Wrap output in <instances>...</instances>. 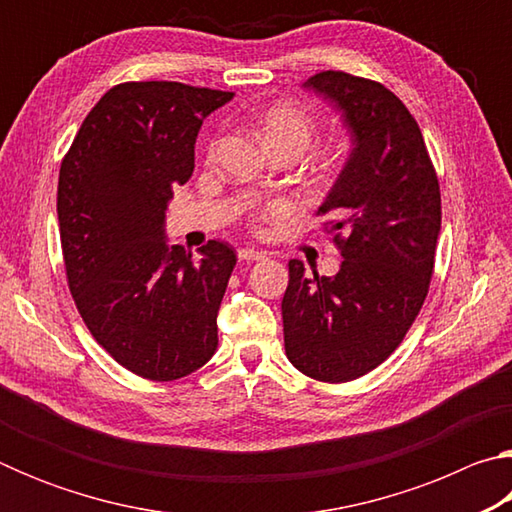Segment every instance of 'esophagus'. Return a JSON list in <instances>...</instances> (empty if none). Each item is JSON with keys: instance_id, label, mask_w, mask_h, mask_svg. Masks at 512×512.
Wrapping results in <instances>:
<instances>
[{"instance_id": "obj_1", "label": "esophagus", "mask_w": 512, "mask_h": 512, "mask_svg": "<svg viewBox=\"0 0 512 512\" xmlns=\"http://www.w3.org/2000/svg\"><path fill=\"white\" fill-rule=\"evenodd\" d=\"M266 253L262 250H255V248H241L239 250V259L241 262H259V259H264Z\"/></svg>"}]
</instances>
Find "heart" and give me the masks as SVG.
I'll list each match as a JSON object with an SVG mask.
<instances>
[{
    "instance_id": "b5f03b06",
    "label": "heart",
    "mask_w": 512,
    "mask_h": 512,
    "mask_svg": "<svg viewBox=\"0 0 512 512\" xmlns=\"http://www.w3.org/2000/svg\"><path fill=\"white\" fill-rule=\"evenodd\" d=\"M259 135L264 137L268 149H277V146H296V149L305 151L311 137H314V119L307 110H302L296 103L280 101L268 106L262 115H259ZM210 155L216 151V142L210 144Z\"/></svg>"
}]
</instances>
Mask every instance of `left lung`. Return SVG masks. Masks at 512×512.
Here are the masks:
<instances>
[{
    "label": "left lung",
    "mask_w": 512,
    "mask_h": 512,
    "mask_svg": "<svg viewBox=\"0 0 512 512\" xmlns=\"http://www.w3.org/2000/svg\"><path fill=\"white\" fill-rule=\"evenodd\" d=\"M305 88L341 112L352 151L318 214L341 250L334 277L289 262L284 350L302 375L343 384L391 357L420 314L440 235V187L418 121L391 90L345 72Z\"/></svg>",
    "instance_id": "8db88e82"
}]
</instances>
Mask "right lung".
Returning <instances> with one entry per match:
<instances>
[{
  "instance_id": "right-lung-1",
  "label": "right lung",
  "mask_w": 512,
  "mask_h": 512,
  "mask_svg": "<svg viewBox=\"0 0 512 512\" xmlns=\"http://www.w3.org/2000/svg\"><path fill=\"white\" fill-rule=\"evenodd\" d=\"M235 94L176 81L119 83L99 99L60 164V246L83 323L112 359L144 379L198 370L219 345L237 255L207 241L169 246L164 212L194 171L203 119Z\"/></svg>"
}]
</instances>
